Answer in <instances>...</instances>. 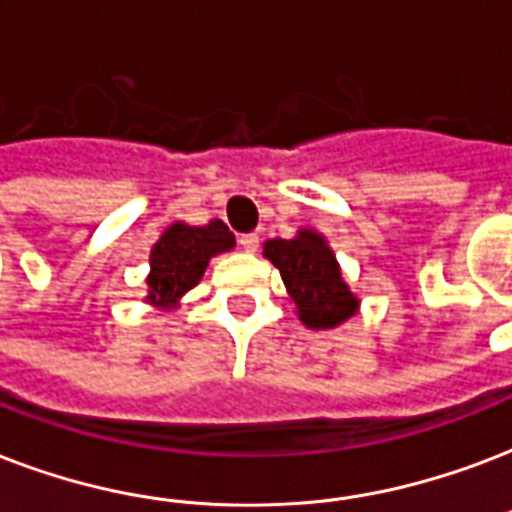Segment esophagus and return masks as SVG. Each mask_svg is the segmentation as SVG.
I'll return each mask as SVG.
<instances>
[{
  "label": "esophagus",
  "mask_w": 512,
  "mask_h": 512,
  "mask_svg": "<svg viewBox=\"0 0 512 512\" xmlns=\"http://www.w3.org/2000/svg\"><path fill=\"white\" fill-rule=\"evenodd\" d=\"M239 244L244 252H257V247H260V239H257V233H247V236H241Z\"/></svg>",
  "instance_id": "1"
}]
</instances>
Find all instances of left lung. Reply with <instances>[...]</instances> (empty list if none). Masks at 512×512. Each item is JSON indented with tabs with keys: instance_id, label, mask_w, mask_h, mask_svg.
I'll return each instance as SVG.
<instances>
[{
	"instance_id": "8db88e82",
	"label": "left lung",
	"mask_w": 512,
	"mask_h": 512,
	"mask_svg": "<svg viewBox=\"0 0 512 512\" xmlns=\"http://www.w3.org/2000/svg\"><path fill=\"white\" fill-rule=\"evenodd\" d=\"M263 257L279 268L295 314L311 330H333L360 311V298L319 230L300 228L292 239L265 241Z\"/></svg>"
}]
</instances>
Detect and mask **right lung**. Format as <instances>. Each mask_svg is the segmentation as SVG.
Here are the masks:
<instances>
[{
    "mask_svg": "<svg viewBox=\"0 0 512 512\" xmlns=\"http://www.w3.org/2000/svg\"><path fill=\"white\" fill-rule=\"evenodd\" d=\"M236 247V236L222 220H209L206 225L171 222L161 239L150 249V273H147V295L158 311L179 308L182 298L204 279L209 260Z\"/></svg>",
    "mask_w": 512,
    "mask_h": 512,
    "instance_id": "add662e5",
    "label": "right lung"
}]
</instances>
